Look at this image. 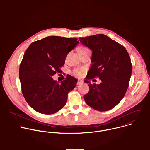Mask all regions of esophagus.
I'll return each instance as SVG.
<instances>
[{
    "label": "esophagus",
    "mask_w": 150,
    "mask_h": 150,
    "mask_svg": "<svg viewBox=\"0 0 150 150\" xmlns=\"http://www.w3.org/2000/svg\"><path fill=\"white\" fill-rule=\"evenodd\" d=\"M83 82V81H82V80H81V79H78V81H77V83H76V84L78 85L82 84Z\"/></svg>",
    "instance_id": "1"
}]
</instances>
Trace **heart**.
<instances>
[{"label": "heart", "mask_w": 150, "mask_h": 150, "mask_svg": "<svg viewBox=\"0 0 150 150\" xmlns=\"http://www.w3.org/2000/svg\"><path fill=\"white\" fill-rule=\"evenodd\" d=\"M87 50H89L88 49H87V47H81L79 48V52H83V51H87ZM83 69H75L73 74L75 76H77V77H80L83 74Z\"/></svg>", "instance_id": "1"}]
</instances>
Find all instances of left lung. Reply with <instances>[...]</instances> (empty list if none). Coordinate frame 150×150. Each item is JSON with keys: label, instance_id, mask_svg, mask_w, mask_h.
Instances as JSON below:
<instances>
[{"label": "left lung", "instance_id": "8db88e82", "mask_svg": "<svg viewBox=\"0 0 150 150\" xmlns=\"http://www.w3.org/2000/svg\"><path fill=\"white\" fill-rule=\"evenodd\" d=\"M79 40L93 51V65L87 79L98 77L101 81L98 85H88L90 90L84 100L96 110H110L122 100L129 87L132 74L130 56L122 45L102 34Z\"/></svg>", "mask_w": 150, "mask_h": 150}]
</instances>
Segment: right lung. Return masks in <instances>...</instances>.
<instances>
[{"label": "right lung", "mask_w": 150, "mask_h": 150, "mask_svg": "<svg viewBox=\"0 0 150 150\" xmlns=\"http://www.w3.org/2000/svg\"><path fill=\"white\" fill-rule=\"evenodd\" d=\"M77 38L49 36L35 41L26 50L19 67L23 94L36 112L52 115L66 104L77 79L69 76L60 83L52 76L65 64L67 54L78 44Z\"/></svg>", "instance_id": "add662e5"}]
</instances>
